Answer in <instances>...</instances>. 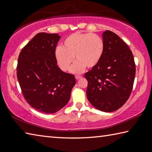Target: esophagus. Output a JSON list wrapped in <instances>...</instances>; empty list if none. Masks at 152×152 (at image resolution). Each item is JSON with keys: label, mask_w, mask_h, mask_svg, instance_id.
I'll list each match as a JSON object with an SVG mask.
<instances>
[{"label": "esophagus", "mask_w": 152, "mask_h": 152, "mask_svg": "<svg viewBox=\"0 0 152 152\" xmlns=\"http://www.w3.org/2000/svg\"><path fill=\"white\" fill-rule=\"evenodd\" d=\"M75 78H76V80H79V79H80V78H82V76H78V75H77V76H75Z\"/></svg>", "instance_id": "1"}]
</instances>
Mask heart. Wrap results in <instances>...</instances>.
Wrapping results in <instances>:
<instances>
[{
	"label": "heart",
	"mask_w": 152,
	"mask_h": 152,
	"mask_svg": "<svg viewBox=\"0 0 152 152\" xmlns=\"http://www.w3.org/2000/svg\"><path fill=\"white\" fill-rule=\"evenodd\" d=\"M104 51V43L99 35L76 32L64 40L62 47L56 50V58L61 69L66 71L74 61H78L71 71L80 73L87 67L93 69L99 63Z\"/></svg>",
	"instance_id": "heart-1"
}]
</instances>
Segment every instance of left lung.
I'll use <instances>...</instances> for the list:
<instances>
[{
  "mask_svg": "<svg viewBox=\"0 0 152 152\" xmlns=\"http://www.w3.org/2000/svg\"><path fill=\"white\" fill-rule=\"evenodd\" d=\"M104 51L95 67L85 74L88 82L86 95L96 109L114 112L129 98L136 66L133 53L118 35L110 31L102 34Z\"/></svg>",
  "mask_w": 152,
  "mask_h": 152,
  "instance_id": "obj_1",
  "label": "left lung"
}]
</instances>
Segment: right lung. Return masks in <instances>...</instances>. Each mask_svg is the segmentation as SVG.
<instances>
[{
    "label": "right lung",
    "instance_id": "add662e5",
    "mask_svg": "<svg viewBox=\"0 0 152 152\" xmlns=\"http://www.w3.org/2000/svg\"><path fill=\"white\" fill-rule=\"evenodd\" d=\"M61 37L40 33L19 55L17 77L25 99L37 110L53 114L69 102L76 84L73 74L57 64L56 48Z\"/></svg>",
    "mask_w": 152,
    "mask_h": 152
}]
</instances>
